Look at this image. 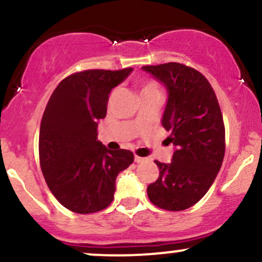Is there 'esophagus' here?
I'll list each match as a JSON object with an SVG mask.
<instances>
[{
	"instance_id": "esophagus-1",
	"label": "esophagus",
	"mask_w": 262,
	"mask_h": 262,
	"mask_svg": "<svg viewBox=\"0 0 262 262\" xmlns=\"http://www.w3.org/2000/svg\"><path fill=\"white\" fill-rule=\"evenodd\" d=\"M144 160H145V159H144V158H140V156H137V155L134 156V161L137 162V164H140V162H143Z\"/></svg>"
}]
</instances>
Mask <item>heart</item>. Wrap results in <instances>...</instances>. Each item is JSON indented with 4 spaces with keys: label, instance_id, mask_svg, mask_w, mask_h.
I'll return each mask as SVG.
<instances>
[{
    "label": "heart",
    "instance_id": "obj_1",
    "mask_svg": "<svg viewBox=\"0 0 262 262\" xmlns=\"http://www.w3.org/2000/svg\"><path fill=\"white\" fill-rule=\"evenodd\" d=\"M152 91H159L158 85L152 81H144L143 83L140 85V95L141 93H146V92H152Z\"/></svg>",
    "mask_w": 262,
    "mask_h": 262
}]
</instances>
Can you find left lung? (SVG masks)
Instances as JSON below:
<instances>
[{"label":"left lung","mask_w":262,"mask_h":262,"mask_svg":"<svg viewBox=\"0 0 262 262\" xmlns=\"http://www.w3.org/2000/svg\"><path fill=\"white\" fill-rule=\"evenodd\" d=\"M141 69L166 89L161 124L175 148L170 164L155 161L160 173L146 188L148 197L162 209H187L207 193L223 162L221 107L208 80L194 69L179 62Z\"/></svg>","instance_id":"8db88e82"}]
</instances>
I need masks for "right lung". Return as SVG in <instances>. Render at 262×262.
I'll list each match as a JSON object with an SVG mask.
<instances>
[{
  "label": "right lung",
  "instance_id": "1",
  "mask_svg": "<svg viewBox=\"0 0 262 262\" xmlns=\"http://www.w3.org/2000/svg\"><path fill=\"white\" fill-rule=\"evenodd\" d=\"M133 69L86 70L70 75L54 90L39 130V160L52 193L65 208L80 214L104 209L116 191V179L134 160L133 152L107 149L97 140L110 93Z\"/></svg>",
  "mask_w": 262,
  "mask_h": 262
}]
</instances>
